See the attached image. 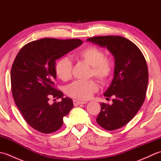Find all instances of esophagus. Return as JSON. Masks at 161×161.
<instances>
[{"instance_id": "1", "label": "esophagus", "mask_w": 161, "mask_h": 161, "mask_svg": "<svg viewBox=\"0 0 161 161\" xmlns=\"http://www.w3.org/2000/svg\"><path fill=\"white\" fill-rule=\"evenodd\" d=\"M86 102H81V101H78V100H73V104L74 106H77V105H80V104H86Z\"/></svg>"}]
</instances>
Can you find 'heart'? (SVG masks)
<instances>
[{"instance_id":"heart-1","label":"heart","mask_w":161,"mask_h":161,"mask_svg":"<svg viewBox=\"0 0 161 161\" xmlns=\"http://www.w3.org/2000/svg\"><path fill=\"white\" fill-rule=\"evenodd\" d=\"M76 57L77 59L91 66L90 77L93 76L100 82L104 84L110 79L114 70L111 61L106 57L104 50L94 46H87L80 51ZM73 64L66 57L61 58L55 65V73L58 78L67 81L72 78ZM98 89L96 81H77L66 88V94L77 100H85L90 98Z\"/></svg>"}]
</instances>
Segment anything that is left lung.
<instances>
[{"label":"left lung","mask_w":161,"mask_h":161,"mask_svg":"<svg viewBox=\"0 0 161 161\" xmlns=\"http://www.w3.org/2000/svg\"><path fill=\"white\" fill-rule=\"evenodd\" d=\"M86 41L107 47L115 57L114 80L104 94L114 97L113 104L101 103L96 119L102 128L114 131L131 121L142 107L148 84L147 64L138 47L125 37L100 36Z\"/></svg>","instance_id":"8db88e82"}]
</instances>
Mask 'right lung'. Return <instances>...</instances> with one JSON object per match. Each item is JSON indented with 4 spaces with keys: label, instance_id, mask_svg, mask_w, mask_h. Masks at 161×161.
I'll return each mask as SVG.
<instances>
[{
    "label": "right lung",
    "instance_id": "1",
    "mask_svg": "<svg viewBox=\"0 0 161 161\" xmlns=\"http://www.w3.org/2000/svg\"><path fill=\"white\" fill-rule=\"evenodd\" d=\"M80 39L44 38L25 44L11 70L14 100L27 123L43 133L57 131L64 116L73 108V100L56 88L55 60L80 46ZM51 97L61 98L50 105Z\"/></svg>",
    "mask_w": 161,
    "mask_h": 161
}]
</instances>
